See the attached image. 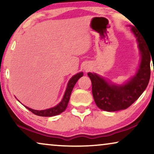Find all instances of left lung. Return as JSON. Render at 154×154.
<instances>
[{
  "label": "left lung",
  "mask_w": 154,
  "mask_h": 154,
  "mask_svg": "<svg viewBox=\"0 0 154 154\" xmlns=\"http://www.w3.org/2000/svg\"><path fill=\"white\" fill-rule=\"evenodd\" d=\"M131 30L137 37L141 54V62L137 72L127 83L122 85L109 84L95 73H88L92 82V92L99 108L106 111L126 109L133 104L148 85L151 75L150 46L134 26ZM153 52H154V48Z\"/></svg>",
  "instance_id": "8db88e82"
}]
</instances>
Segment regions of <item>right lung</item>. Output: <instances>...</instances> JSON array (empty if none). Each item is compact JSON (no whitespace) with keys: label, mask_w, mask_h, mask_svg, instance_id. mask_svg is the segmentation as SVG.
Instances as JSON below:
<instances>
[{"label":"right lung","mask_w":154,"mask_h":154,"mask_svg":"<svg viewBox=\"0 0 154 154\" xmlns=\"http://www.w3.org/2000/svg\"><path fill=\"white\" fill-rule=\"evenodd\" d=\"M83 75V73L81 72L77 73L76 75H74L71 78V79L69 80L68 85H67V88L66 91H65L64 95L63 97L62 100L61 101L60 104H58L57 106L54 107H52V108L45 109V110H34V109H30L29 107L25 106L27 109H29V111H31L34 114L39 116H45V117H50V116H57L60 113H62L63 111H65V109L67 107V105H68L69 99H70V96L71 94V92H72V90L73 87H74L75 84L76 83L78 80H79L80 78L82 77Z\"/></svg>","instance_id":"right-lung-1"}]
</instances>
